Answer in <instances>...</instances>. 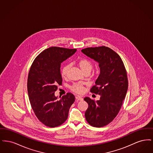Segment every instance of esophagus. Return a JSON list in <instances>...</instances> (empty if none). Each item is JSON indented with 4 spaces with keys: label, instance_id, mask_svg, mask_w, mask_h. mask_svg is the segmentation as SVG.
Wrapping results in <instances>:
<instances>
[{
    "label": "esophagus",
    "instance_id": "obj_1",
    "mask_svg": "<svg viewBox=\"0 0 153 153\" xmlns=\"http://www.w3.org/2000/svg\"><path fill=\"white\" fill-rule=\"evenodd\" d=\"M76 99L77 101H80V100H82V98L80 96H76Z\"/></svg>",
    "mask_w": 153,
    "mask_h": 153
}]
</instances>
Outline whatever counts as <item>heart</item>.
Wrapping results in <instances>:
<instances>
[{"label":"heart","mask_w":153,"mask_h":153,"mask_svg":"<svg viewBox=\"0 0 153 153\" xmlns=\"http://www.w3.org/2000/svg\"><path fill=\"white\" fill-rule=\"evenodd\" d=\"M77 64L81 69L85 73H89L93 68V63L90 60L86 58H81L77 61ZM71 65L66 64L62 66L61 69V75L62 78L65 79L69 74ZM70 89L77 94H82L84 92V87L79 83H74L70 87Z\"/></svg>","instance_id":"heart-1"}]
</instances>
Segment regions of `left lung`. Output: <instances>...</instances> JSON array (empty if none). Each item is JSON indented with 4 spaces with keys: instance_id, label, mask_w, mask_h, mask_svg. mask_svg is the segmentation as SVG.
Returning <instances> with one entry per match:
<instances>
[{
    "instance_id": "obj_1",
    "label": "left lung",
    "mask_w": 153,
    "mask_h": 153,
    "mask_svg": "<svg viewBox=\"0 0 153 153\" xmlns=\"http://www.w3.org/2000/svg\"><path fill=\"white\" fill-rule=\"evenodd\" d=\"M81 51L99 64L100 73L90 91L100 95V100L95 102L87 97L84 100L88 104L85 113L88 123L102 127L111 123L121 108L128 89L127 72L122 58L108 47L87 48Z\"/></svg>"
}]
</instances>
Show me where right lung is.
I'll list each match as a JSON object with an SVG mask.
<instances>
[{
  "label": "right lung",
  "instance_id": "1",
  "mask_svg": "<svg viewBox=\"0 0 153 153\" xmlns=\"http://www.w3.org/2000/svg\"><path fill=\"white\" fill-rule=\"evenodd\" d=\"M76 51L51 47L42 51L30 67L27 78L30 104L38 119L48 127H56L64 123L75 100L71 93H67L58 100L54 92L58 85H62L61 64Z\"/></svg>",
  "mask_w": 153,
  "mask_h": 153
}]
</instances>
